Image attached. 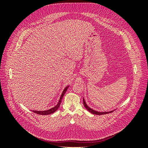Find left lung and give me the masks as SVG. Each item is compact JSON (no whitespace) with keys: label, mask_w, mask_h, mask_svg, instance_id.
<instances>
[{"label":"left lung","mask_w":148,"mask_h":148,"mask_svg":"<svg viewBox=\"0 0 148 148\" xmlns=\"http://www.w3.org/2000/svg\"><path fill=\"white\" fill-rule=\"evenodd\" d=\"M83 104H84V107H86V109L89 112H91V114H96V115H104V114H109V113L112 112H114L115 110V109H114L112 110H110L109 112V111L108 112H98V111L92 109L91 108H90L89 106H88L86 102H85V101H84V98H83Z\"/></svg>","instance_id":"obj_1"}]
</instances>
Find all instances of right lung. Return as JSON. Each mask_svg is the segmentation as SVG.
<instances>
[{
  "label": "right lung",
  "instance_id": "right-lung-1",
  "mask_svg": "<svg viewBox=\"0 0 148 148\" xmlns=\"http://www.w3.org/2000/svg\"><path fill=\"white\" fill-rule=\"evenodd\" d=\"M69 88V86H67L65 88V89H64L63 92H62V95L60 96V97L59 99V102H58L57 104L55 106L52 107V108L50 109H48V110H42V111H38V110H31L32 112H33L34 113H36V114H39V115H49V114H53L60 107V105L61 104V102H62V99H63V97L65 95V93L66 92V91H67V89H68Z\"/></svg>",
  "mask_w": 148,
  "mask_h": 148
}]
</instances>
